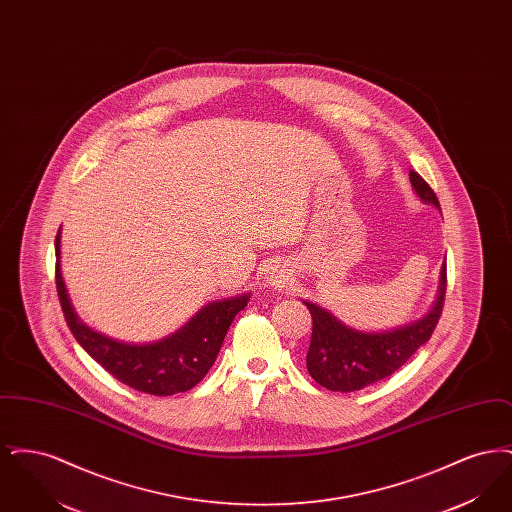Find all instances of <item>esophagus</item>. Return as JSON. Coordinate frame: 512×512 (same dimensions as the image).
I'll use <instances>...</instances> for the list:
<instances>
[{"instance_id": "obj_1", "label": "esophagus", "mask_w": 512, "mask_h": 512, "mask_svg": "<svg viewBox=\"0 0 512 512\" xmlns=\"http://www.w3.org/2000/svg\"><path fill=\"white\" fill-rule=\"evenodd\" d=\"M263 278H265L268 286L284 288L292 280V272L282 259H270L263 268Z\"/></svg>"}]
</instances>
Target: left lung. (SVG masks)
I'll return each mask as SVG.
<instances>
[{"mask_svg":"<svg viewBox=\"0 0 512 512\" xmlns=\"http://www.w3.org/2000/svg\"><path fill=\"white\" fill-rule=\"evenodd\" d=\"M414 194L422 203L434 205L438 211V197L418 172H409ZM447 267L443 263L439 276L438 297L424 317L390 330H357L347 326L328 309L313 301H305L313 317V336L307 351V370L322 388L332 391L363 390L399 370L414 355V351L430 340L438 324L445 290Z\"/></svg>","mask_w":512,"mask_h":512,"instance_id":"8db88e82","label":"left lung"}]
</instances>
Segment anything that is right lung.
<instances>
[{"mask_svg":"<svg viewBox=\"0 0 512 512\" xmlns=\"http://www.w3.org/2000/svg\"><path fill=\"white\" fill-rule=\"evenodd\" d=\"M55 257L57 295L76 341L119 382L151 395H174L199 384L215 363L232 320L249 301V293L211 301L167 338L126 343L92 330L74 313L61 276V228L55 236Z\"/></svg>","mask_w":512,"mask_h":512,"instance_id":"1","label":"right lung"}]
</instances>
